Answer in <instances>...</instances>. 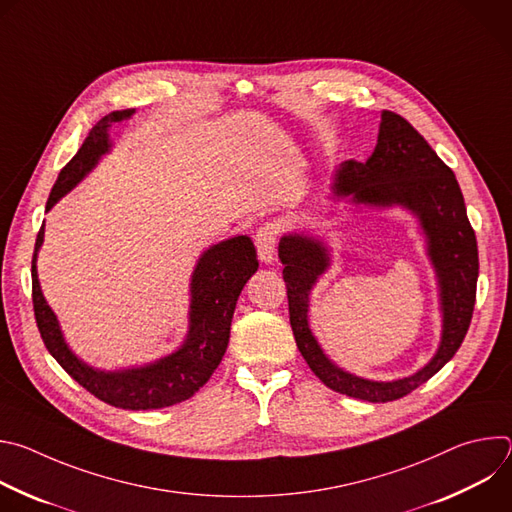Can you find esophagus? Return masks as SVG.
Instances as JSON below:
<instances>
[{"mask_svg":"<svg viewBox=\"0 0 512 512\" xmlns=\"http://www.w3.org/2000/svg\"><path fill=\"white\" fill-rule=\"evenodd\" d=\"M277 237H279V225L265 223L263 227H259V231L255 235V243H257V251H259L261 261L271 263L275 259Z\"/></svg>","mask_w":512,"mask_h":512,"instance_id":"1","label":"esophagus"}]
</instances>
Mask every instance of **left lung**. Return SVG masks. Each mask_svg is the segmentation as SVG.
Returning <instances> with one entry per match:
<instances>
[{
  "instance_id": "obj_1",
  "label": "left lung",
  "mask_w": 512,
  "mask_h": 512,
  "mask_svg": "<svg viewBox=\"0 0 512 512\" xmlns=\"http://www.w3.org/2000/svg\"><path fill=\"white\" fill-rule=\"evenodd\" d=\"M375 152L367 162L340 166L334 190L364 204H401L413 210L429 241V257L442 289L444 334L433 360L407 379L379 383L358 379L332 364L308 326V294L328 267L324 245L302 235L283 237L279 259L287 287L289 324L312 373L332 391L371 401H397L429 381L458 352L476 304L478 245L460 184L423 135L401 115L383 111Z\"/></svg>"
}]
</instances>
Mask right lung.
Here are the masks:
<instances>
[{
    "mask_svg": "<svg viewBox=\"0 0 512 512\" xmlns=\"http://www.w3.org/2000/svg\"><path fill=\"white\" fill-rule=\"evenodd\" d=\"M133 109L111 111L87 135L81 150L58 174L48 196L46 210L60 200L72 186H77L97 160L109 150L107 129L111 123L127 119ZM44 239V227L38 231L32 257V304L36 324L44 346L60 367L97 399L119 409H162L190 399L221 364L235 314L237 300L247 279L257 271V249L249 237H235L210 247L198 261L192 275L190 332L184 346L150 364L121 373H99L72 354L60 334L54 312L48 308L38 275L36 255Z\"/></svg>",
    "mask_w": 512,
    "mask_h": 512,
    "instance_id": "add662e5",
    "label": "right lung"
}]
</instances>
